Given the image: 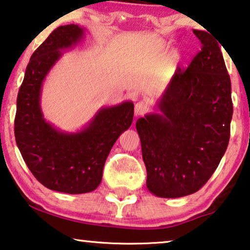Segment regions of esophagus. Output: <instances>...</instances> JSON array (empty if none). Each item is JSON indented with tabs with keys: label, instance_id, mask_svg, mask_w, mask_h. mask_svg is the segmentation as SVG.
<instances>
[{
	"label": "esophagus",
	"instance_id": "34e87169",
	"mask_svg": "<svg viewBox=\"0 0 250 250\" xmlns=\"http://www.w3.org/2000/svg\"><path fill=\"white\" fill-rule=\"evenodd\" d=\"M146 111V104H143V102H138V104H135V107H134V115L135 116H141L145 114Z\"/></svg>",
	"mask_w": 250,
	"mask_h": 250
}]
</instances>
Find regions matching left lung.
Wrapping results in <instances>:
<instances>
[{
  "instance_id": "obj_1",
  "label": "left lung",
  "mask_w": 250,
  "mask_h": 250,
  "mask_svg": "<svg viewBox=\"0 0 250 250\" xmlns=\"http://www.w3.org/2000/svg\"><path fill=\"white\" fill-rule=\"evenodd\" d=\"M203 49L170 78L155 111L136 121L146 188L159 198L197 192L213 175L230 139L231 81L218 42L193 30Z\"/></svg>"
}]
</instances>
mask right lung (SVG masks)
<instances>
[{
  "label": "right lung",
  "mask_w": 250,
  "mask_h": 250,
  "mask_svg": "<svg viewBox=\"0 0 250 250\" xmlns=\"http://www.w3.org/2000/svg\"><path fill=\"white\" fill-rule=\"evenodd\" d=\"M85 36L78 25L58 27L37 47L17 98L15 136L26 165L47 189L78 194L97 189L105 159L119 135L128 129L134 115L132 101L101 107L76 132L61 131L47 122L41 108V94L50 70Z\"/></svg>",
  "instance_id": "obj_1"
}]
</instances>
